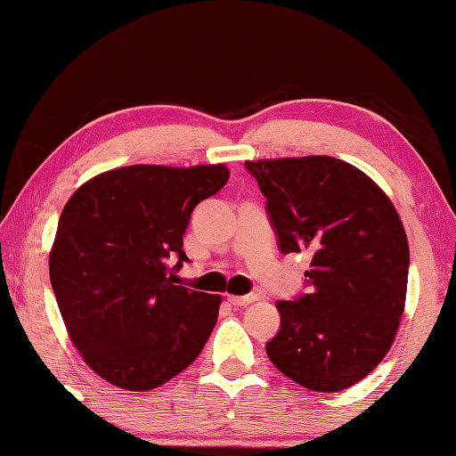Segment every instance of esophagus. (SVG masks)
Listing matches in <instances>:
<instances>
[{
	"label": "esophagus",
	"instance_id": "obj_1",
	"mask_svg": "<svg viewBox=\"0 0 456 456\" xmlns=\"http://www.w3.org/2000/svg\"><path fill=\"white\" fill-rule=\"evenodd\" d=\"M257 301L255 295H245V297H228V303L234 305V307H245V305Z\"/></svg>",
	"mask_w": 456,
	"mask_h": 456
}]
</instances>
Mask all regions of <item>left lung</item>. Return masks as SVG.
Listing matches in <instances>:
<instances>
[{"label": "left lung", "mask_w": 456, "mask_h": 456, "mask_svg": "<svg viewBox=\"0 0 456 456\" xmlns=\"http://www.w3.org/2000/svg\"><path fill=\"white\" fill-rule=\"evenodd\" d=\"M282 255L307 251L309 292L278 301L265 345L284 376L315 392L357 384L386 357L404 309L409 242L370 176L328 155L247 161Z\"/></svg>", "instance_id": "8db88e82"}]
</instances>
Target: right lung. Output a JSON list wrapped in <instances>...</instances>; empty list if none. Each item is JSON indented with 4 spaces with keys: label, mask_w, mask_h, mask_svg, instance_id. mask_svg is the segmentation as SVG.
I'll list each match as a JSON object with an SVG mask.
<instances>
[{
    "label": "right lung",
    "mask_w": 456,
    "mask_h": 456,
    "mask_svg": "<svg viewBox=\"0 0 456 456\" xmlns=\"http://www.w3.org/2000/svg\"><path fill=\"white\" fill-rule=\"evenodd\" d=\"M228 178L222 164L128 166L99 174L66 203L49 278L74 346L110 384L158 388L203 351L222 298L172 284L170 272L189 261L192 211Z\"/></svg>",
    "instance_id": "add662e5"
}]
</instances>
